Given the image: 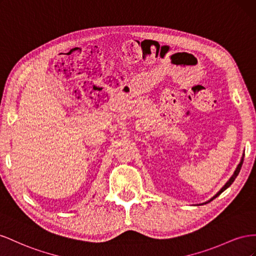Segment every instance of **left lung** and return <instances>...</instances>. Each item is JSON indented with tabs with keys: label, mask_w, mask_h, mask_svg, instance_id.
<instances>
[{
	"label": "left lung",
	"mask_w": 256,
	"mask_h": 256,
	"mask_svg": "<svg viewBox=\"0 0 256 256\" xmlns=\"http://www.w3.org/2000/svg\"><path fill=\"white\" fill-rule=\"evenodd\" d=\"M244 154H242V160H240V163L238 164V166L236 167V170H235V172H234V174H232V177L228 179V181L226 182V184L222 186V188L220 190V191H218L214 197H211V198L209 200H207V202H202V204H200V205H205V204H208V202H210L211 200H214L216 197H218V195H220L221 193H223L226 188H230V186H232V184L234 181H235V179L237 178V176H238V174H239V172H240V170H242V163H244Z\"/></svg>",
	"instance_id": "1"
}]
</instances>
